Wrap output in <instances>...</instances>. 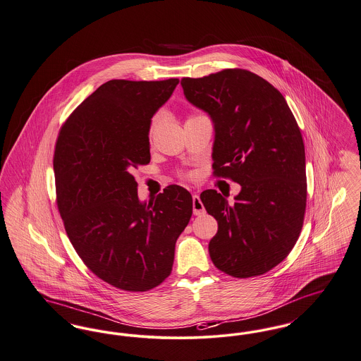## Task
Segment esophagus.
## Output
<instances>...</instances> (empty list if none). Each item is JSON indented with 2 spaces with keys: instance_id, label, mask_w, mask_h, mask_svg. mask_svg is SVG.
I'll return each mask as SVG.
<instances>
[{
  "instance_id": "obj_1",
  "label": "esophagus",
  "mask_w": 361,
  "mask_h": 361,
  "mask_svg": "<svg viewBox=\"0 0 361 361\" xmlns=\"http://www.w3.org/2000/svg\"><path fill=\"white\" fill-rule=\"evenodd\" d=\"M192 214L195 216H202L205 214V208L204 204L200 200L198 194H192Z\"/></svg>"
}]
</instances>
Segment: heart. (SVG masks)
<instances>
[{
    "label": "heart",
    "mask_w": 361,
    "mask_h": 361,
    "mask_svg": "<svg viewBox=\"0 0 361 361\" xmlns=\"http://www.w3.org/2000/svg\"><path fill=\"white\" fill-rule=\"evenodd\" d=\"M159 123H160V116H153L152 118V121H150V124H149V130H147V135H149V140L152 141L153 140V137H154V134H156V130H157V127H159ZM180 176L182 178H190V175L189 173H180Z\"/></svg>",
    "instance_id": "obj_1"
}]
</instances>
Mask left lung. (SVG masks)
<instances>
[{
    "label": "left lung",
    "mask_w": 361,
    "mask_h": 361,
    "mask_svg": "<svg viewBox=\"0 0 361 361\" xmlns=\"http://www.w3.org/2000/svg\"><path fill=\"white\" fill-rule=\"evenodd\" d=\"M180 85L215 123L214 176L240 185L234 204L216 190L200 195L217 220L209 256L230 276L263 275L288 257L304 223L307 173L300 127L281 92L247 70L182 78Z\"/></svg>",
    "instance_id": "1"
}]
</instances>
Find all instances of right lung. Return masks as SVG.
Returning a JSON list of instances; mask_svg holds the SVG:
<instances>
[{
    "instance_id": "add662e5",
    "label": "right lung",
    "mask_w": 361,
    "mask_h": 361,
    "mask_svg": "<svg viewBox=\"0 0 361 361\" xmlns=\"http://www.w3.org/2000/svg\"><path fill=\"white\" fill-rule=\"evenodd\" d=\"M178 83L101 85L64 121L54 146L56 202L73 249L97 278L124 291L169 278L175 242L192 217L186 189L169 185L142 204L133 175L150 161V119Z\"/></svg>"
}]
</instances>
